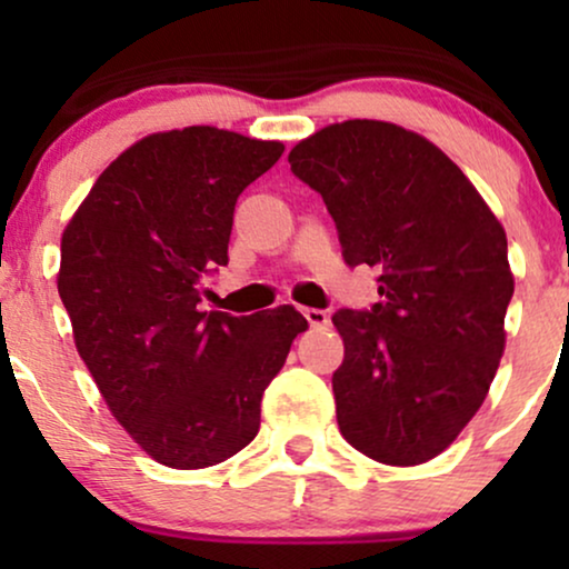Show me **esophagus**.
Here are the masks:
<instances>
[{
    "label": "esophagus",
    "mask_w": 569,
    "mask_h": 569,
    "mask_svg": "<svg viewBox=\"0 0 569 569\" xmlns=\"http://www.w3.org/2000/svg\"><path fill=\"white\" fill-rule=\"evenodd\" d=\"M302 316L307 318V323H310V329H329L331 323V316L321 307H305Z\"/></svg>",
    "instance_id": "1"
}]
</instances>
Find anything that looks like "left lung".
<instances>
[{
	"label": "left lung",
	"instance_id": "obj_1",
	"mask_svg": "<svg viewBox=\"0 0 569 569\" xmlns=\"http://www.w3.org/2000/svg\"><path fill=\"white\" fill-rule=\"evenodd\" d=\"M323 200L345 264L377 283L375 305L331 318L345 439L369 457L436 452L471 420L473 385L506 342V232L441 149L393 122L339 128Z\"/></svg>",
	"mask_w": 569,
	"mask_h": 569
}]
</instances>
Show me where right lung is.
Listing matches in <instances>:
<instances>
[{
	"label": "right lung",
	"mask_w": 569,
	"mask_h": 569,
	"mask_svg": "<svg viewBox=\"0 0 569 569\" xmlns=\"http://www.w3.org/2000/svg\"><path fill=\"white\" fill-rule=\"evenodd\" d=\"M264 171L267 143L232 130L147 136L98 176L63 238L58 293L77 350L162 462L208 460L251 436L246 409L264 388L240 369V321L213 280L230 262L238 194ZM289 321L305 331L299 312Z\"/></svg>",
	"instance_id": "obj_1"
}]
</instances>
